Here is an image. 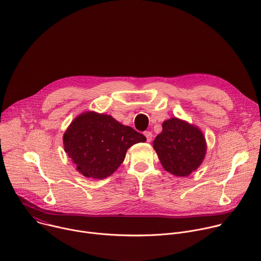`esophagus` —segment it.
Segmentation results:
<instances>
[{"instance_id":"1","label":"esophagus","mask_w":261,"mask_h":261,"mask_svg":"<svg viewBox=\"0 0 261 261\" xmlns=\"http://www.w3.org/2000/svg\"><path fill=\"white\" fill-rule=\"evenodd\" d=\"M143 134H144V136H145L147 142H150V141L152 140V138H153V133H152L151 131H145Z\"/></svg>"}]
</instances>
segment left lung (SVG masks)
<instances>
[{"label":"left lung","mask_w":261,"mask_h":261,"mask_svg":"<svg viewBox=\"0 0 261 261\" xmlns=\"http://www.w3.org/2000/svg\"><path fill=\"white\" fill-rule=\"evenodd\" d=\"M153 147L164 169L176 176H187L202 163L206 143L199 128L176 118L162 124Z\"/></svg>","instance_id":"left-lung-1"}]
</instances>
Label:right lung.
Here are the masks:
<instances>
[{
  "label": "right lung",
  "mask_w": 261,
  "mask_h": 261,
  "mask_svg": "<svg viewBox=\"0 0 261 261\" xmlns=\"http://www.w3.org/2000/svg\"><path fill=\"white\" fill-rule=\"evenodd\" d=\"M146 138L111 116L87 111L64 134L65 152L83 175L105 178L123 163L128 148Z\"/></svg>",
  "instance_id": "add662e5"
}]
</instances>
